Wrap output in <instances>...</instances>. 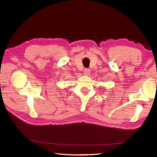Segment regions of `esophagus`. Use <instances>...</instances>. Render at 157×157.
Returning a JSON list of instances; mask_svg holds the SVG:
<instances>
[{"instance_id": "esophagus-1", "label": "esophagus", "mask_w": 157, "mask_h": 157, "mask_svg": "<svg viewBox=\"0 0 157 157\" xmlns=\"http://www.w3.org/2000/svg\"><path fill=\"white\" fill-rule=\"evenodd\" d=\"M84 74H85V75H86V76H89V74H90V71H89V69H88V68H85V69L84 70Z\"/></svg>"}]
</instances>
